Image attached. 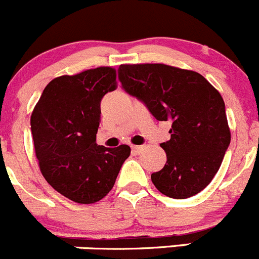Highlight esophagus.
I'll list each match as a JSON object with an SVG mask.
<instances>
[{"instance_id": "1", "label": "esophagus", "mask_w": 259, "mask_h": 259, "mask_svg": "<svg viewBox=\"0 0 259 259\" xmlns=\"http://www.w3.org/2000/svg\"><path fill=\"white\" fill-rule=\"evenodd\" d=\"M143 150H145V146H132V152L136 153V155L142 153Z\"/></svg>"}]
</instances>
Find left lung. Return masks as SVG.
Segmentation results:
<instances>
[{
  "label": "left lung",
  "instance_id": "1",
  "mask_svg": "<svg viewBox=\"0 0 259 259\" xmlns=\"http://www.w3.org/2000/svg\"><path fill=\"white\" fill-rule=\"evenodd\" d=\"M118 79L157 121L171 122V138L160 145L166 165L151 175L156 189L174 199L200 193L215 176L230 143L219 92L196 71L165 64L121 65Z\"/></svg>",
  "mask_w": 259,
  "mask_h": 259
}]
</instances>
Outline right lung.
I'll return each instance as SVG.
<instances>
[{
	"label": "right lung",
	"mask_w": 259,
	"mask_h": 259,
	"mask_svg": "<svg viewBox=\"0 0 259 259\" xmlns=\"http://www.w3.org/2000/svg\"><path fill=\"white\" fill-rule=\"evenodd\" d=\"M109 66L53 79L31 114L35 152L45 180L65 198L93 204L113 188L130 146L97 145L101 102L116 89Z\"/></svg>",
	"instance_id": "1"
}]
</instances>
